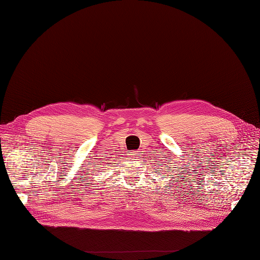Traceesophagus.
<instances>
[{
    "label": "esophagus",
    "instance_id": "obj_1",
    "mask_svg": "<svg viewBox=\"0 0 260 260\" xmlns=\"http://www.w3.org/2000/svg\"><path fill=\"white\" fill-rule=\"evenodd\" d=\"M140 152H138V151H135V152H132L131 154H130V156L132 157V159H136V158H139V156H140Z\"/></svg>",
    "mask_w": 260,
    "mask_h": 260
}]
</instances>
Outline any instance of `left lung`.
I'll list each match as a JSON object with an SVG mask.
<instances>
[{"mask_svg": "<svg viewBox=\"0 0 260 260\" xmlns=\"http://www.w3.org/2000/svg\"><path fill=\"white\" fill-rule=\"evenodd\" d=\"M169 157H170V156H169ZM169 164H170V162H167V164H166V168H168V169H167V171H170V170H169V166H168ZM178 176H179V175H178ZM172 178H175V177H172ZM177 181H178V180H177ZM174 182H175V181H174Z\"/></svg>", "mask_w": 260, "mask_h": 260, "instance_id": "left-lung-1", "label": "left lung"}]
</instances>
